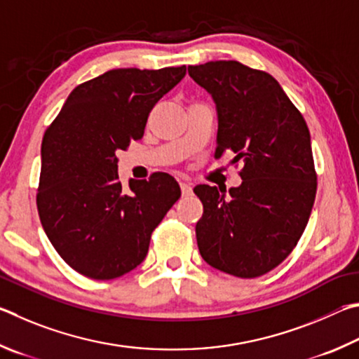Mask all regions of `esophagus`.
<instances>
[{"label":"esophagus","instance_id":"34e87169","mask_svg":"<svg viewBox=\"0 0 359 359\" xmlns=\"http://www.w3.org/2000/svg\"><path fill=\"white\" fill-rule=\"evenodd\" d=\"M180 187H181V192H183L184 197L191 196V194H192V187H191L189 183H186V181H183V183H180Z\"/></svg>","mask_w":359,"mask_h":359}]
</instances>
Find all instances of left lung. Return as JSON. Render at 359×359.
Instances as JSON below:
<instances>
[{"label":"left lung","mask_w":359,"mask_h":359,"mask_svg":"<svg viewBox=\"0 0 359 359\" xmlns=\"http://www.w3.org/2000/svg\"><path fill=\"white\" fill-rule=\"evenodd\" d=\"M191 79L211 94L217 110L216 159H243L241 186L229 196L198 184L203 203L196 233L212 268L252 279L284 262L309 221L317 192L311 134L278 80L238 61L189 66Z\"/></svg>","instance_id":"8db88e82"}]
</instances>
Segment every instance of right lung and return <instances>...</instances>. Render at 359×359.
I'll return each instance as SVG.
<instances>
[{"label":"right lung","mask_w":359,"mask_h":359,"mask_svg":"<svg viewBox=\"0 0 359 359\" xmlns=\"http://www.w3.org/2000/svg\"><path fill=\"white\" fill-rule=\"evenodd\" d=\"M184 75L186 66L111 69L74 88L43 134L37 211L56 252L86 278L115 279L140 265L181 197L167 173L123 189L116 153L140 140L151 109Z\"/></svg>","instance_id":"1"}]
</instances>
